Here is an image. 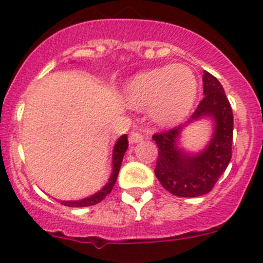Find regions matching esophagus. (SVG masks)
Masks as SVG:
<instances>
[{"label": "esophagus", "instance_id": "34e87169", "mask_svg": "<svg viewBox=\"0 0 263 263\" xmlns=\"http://www.w3.org/2000/svg\"><path fill=\"white\" fill-rule=\"evenodd\" d=\"M128 140H129V142H131V144H137V142H140V141H142V140H144V136H142L141 132L135 131V132H132L131 135H129Z\"/></svg>", "mask_w": 263, "mask_h": 263}]
</instances>
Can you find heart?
<instances>
[{"mask_svg": "<svg viewBox=\"0 0 263 263\" xmlns=\"http://www.w3.org/2000/svg\"><path fill=\"white\" fill-rule=\"evenodd\" d=\"M126 97L136 108L150 106L160 126H174L190 113L197 97V79L185 65H168L139 73L127 84Z\"/></svg>", "mask_w": 263, "mask_h": 263, "instance_id": "obj_1", "label": "heart"}]
</instances>
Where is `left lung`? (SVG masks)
Returning a JSON list of instances; mask_svg holds the SVG:
<instances>
[{
    "label": "left lung",
    "instance_id": "left-lung-1",
    "mask_svg": "<svg viewBox=\"0 0 263 263\" xmlns=\"http://www.w3.org/2000/svg\"><path fill=\"white\" fill-rule=\"evenodd\" d=\"M203 99L187 123L210 116L215 126L212 141L198 154H187L178 146L185 124L153 136L158 145L155 176L166 191L178 197H198L214 188L232 159L233 110L222 85L215 76L203 72Z\"/></svg>",
    "mask_w": 263,
    "mask_h": 263
}]
</instances>
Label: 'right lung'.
Returning a JSON list of instances; mask_svg holds the SVG:
<instances>
[{"mask_svg":"<svg viewBox=\"0 0 263 263\" xmlns=\"http://www.w3.org/2000/svg\"><path fill=\"white\" fill-rule=\"evenodd\" d=\"M127 147H128V140H127V135H123L118 139V141L116 142L115 147H113V156H112V163H113V171L112 176H110L109 182L99 191L95 195L90 196V197L82 198L79 201H60L62 205L68 206V208H86V206H92L99 203L100 201L104 200L105 196L109 195L113 190V185L116 184L117 177H118L119 168H121L122 160H123L124 153H126Z\"/></svg>","mask_w":263,"mask_h":263,"instance_id":"right-lung-1","label":"right lung"}]
</instances>
